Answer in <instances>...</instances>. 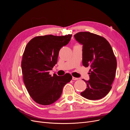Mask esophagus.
Returning <instances> with one entry per match:
<instances>
[{
  "instance_id": "1",
  "label": "esophagus",
  "mask_w": 130,
  "mask_h": 130,
  "mask_svg": "<svg viewBox=\"0 0 130 130\" xmlns=\"http://www.w3.org/2000/svg\"><path fill=\"white\" fill-rule=\"evenodd\" d=\"M72 79H73V80H78V79H80V78H77V77H73V76Z\"/></svg>"
}]
</instances>
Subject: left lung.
Here are the masks:
<instances>
[{
	"label": "left lung",
	"instance_id": "8db88e82",
	"mask_svg": "<svg viewBox=\"0 0 130 130\" xmlns=\"http://www.w3.org/2000/svg\"><path fill=\"white\" fill-rule=\"evenodd\" d=\"M82 46V64L90 67L89 80L86 81L87 88L81 95L88 100L105 97L112 88L117 69V60L112 47L106 39L89 32L74 35Z\"/></svg>",
	"mask_w": 130,
	"mask_h": 130
}]
</instances>
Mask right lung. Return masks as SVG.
Instances as JSON below:
<instances>
[{
    "mask_svg": "<svg viewBox=\"0 0 130 130\" xmlns=\"http://www.w3.org/2000/svg\"><path fill=\"white\" fill-rule=\"evenodd\" d=\"M72 36H37L27 44L21 64L23 81L36 103L42 105L53 104L60 98L65 85L72 79L69 73L61 76L49 74L57 63L59 51L69 42Z\"/></svg>",
    "mask_w": 130,
    "mask_h": 130,
    "instance_id": "right-lung-1",
    "label": "right lung"
}]
</instances>
